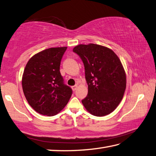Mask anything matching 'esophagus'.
Wrapping results in <instances>:
<instances>
[{
  "label": "esophagus",
  "instance_id": "obj_1",
  "mask_svg": "<svg viewBox=\"0 0 156 156\" xmlns=\"http://www.w3.org/2000/svg\"><path fill=\"white\" fill-rule=\"evenodd\" d=\"M77 88H78V85H77V84H76V85H74V86H73V87H72V90H74V91H75L76 89H77Z\"/></svg>",
  "mask_w": 156,
  "mask_h": 156
}]
</instances>
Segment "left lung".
Here are the masks:
<instances>
[{"mask_svg": "<svg viewBox=\"0 0 156 156\" xmlns=\"http://www.w3.org/2000/svg\"><path fill=\"white\" fill-rule=\"evenodd\" d=\"M73 51L84 66L88 94L82 104L95 116L109 114L120 104L126 87L120 59L110 48L95 44H79Z\"/></svg>", "mask_w": 156, "mask_h": 156, "instance_id": "obj_1", "label": "left lung"}]
</instances>
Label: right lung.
I'll use <instances>...</instances> for the list:
<instances>
[{"mask_svg": "<svg viewBox=\"0 0 156 156\" xmlns=\"http://www.w3.org/2000/svg\"><path fill=\"white\" fill-rule=\"evenodd\" d=\"M66 47L49 48L30 58L24 69L22 88L30 105L42 115L52 116L64 108L72 90L64 84L59 71Z\"/></svg>", "mask_w": 156, "mask_h": 156, "instance_id": "add662e5", "label": "right lung"}]
</instances>
